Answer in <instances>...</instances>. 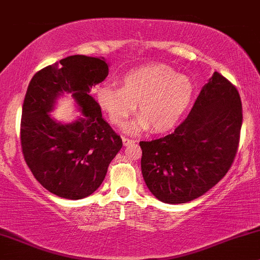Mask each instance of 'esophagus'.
<instances>
[{
	"label": "esophagus",
	"mask_w": 260,
	"mask_h": 260,
	"mask_svg": "<svg viewBox=\"0 0 260 260\" xmlns=\"http://www.w3.org/2000/svg\"><path fill=\"white\" fill-rule=\"evenodd\" d=\"M134 142H135V141H134V140H130V139H127V137L123 136V145L124 146H129V145H131V143H134Z\"/></svg>",
	"instance_id": "obj_1"
}]
</instances>
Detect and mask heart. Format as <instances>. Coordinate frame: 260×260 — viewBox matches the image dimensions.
Listing matches in <instances>:
<instances>
[{"instance_id": "heart-1", "label": "heart", "mask_w": 260, "mask_h": 260, "mask_svg": "<svg viewBox=\"0 0 260 260\" xmlns=\"http://www.w3.org/2000/svg\"><path fill=\"white\" fill-rule=\"evenodd\" d=\"M194 96V84L187 76L172 67L150 63L131 70L120 78V88L104 85L98 91V102L113 125L120 126L137 105L139 118L125 126L136 134L150 129L155 134L175 129L183 119Z\"/></svg>"}]
</instances>
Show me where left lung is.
<instances>
[{
  "label": "left lung",
  "instance_id": "left-lung-1",
  "mask_svg": "<svg viewBox=\"0 0 260 260\" xmlns=\"http://www.w3.org/2000/svg\"><path fill=\"white\" fill-rule=\"evenodd\" d=\"M241 125L238 89L214 72L174 133L140 142L141 170L150 193L171 205L204 195L229 171Z\"/></svg>",
  "mask_w": 260,
  "mask_h": 260
}]
</instances>
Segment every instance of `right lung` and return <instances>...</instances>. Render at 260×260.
I'll use <instances>...</instances> for the list:
<instances>
[{"label": "right lung", "instance_id": "1", "mask_svg": "<svg viewBox=\"0 0 260 260\" xmlns=\"http://www.w3.org/2000/svg\"><path fill=\"white\" fill-rule=\"evenodd\" d=\"M107 76L104 57L72 55L42 69L27 86L20 124L22 154L35 178L60 198L78 200L94 193L123 146L90 95ZM63 92L82 112L70 124L49 114Z\"/></svg>", "mask_w": 260, "mask_h": 260}]
</instances>
